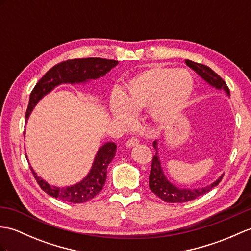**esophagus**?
Masks as SVG:
<instances>
[{"label":"esophagus","instance_id":"34e87169","mask_svg":"<svg viewBox=\"0 0 251 251\" xmlns=\"http://www.w3.org/2000/svg\"><path fill=\"white\" fill-rule=\"evenodd\" d=\"M138 144H139V141H138L136 138H130L129 140H127L126 147L127 148H133V147H136V145H138Z\"/></svg>","mask_w":251,"mask_h":251}]
</instances>
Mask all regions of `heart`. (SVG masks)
<instances>
[{
	"label": "heart",
	"instance_id": "1",
	"mask_svg": "<svg viewBox=\"0 0 251 251\" xmlns=\"http://www.w3.org/2000/svg\"><path fill=\"white\" fill-rule=\"evenodd\" d=\"M194 90V75L187 69L150 67L128 81L124 94L112 92L109 110L114 120L124 125L133 123L136 113L144 109L155 123L169 124L187 107Z\"/></svg>",
	"mask_w": 251,
	"mask_h": 251
}]
</instances>
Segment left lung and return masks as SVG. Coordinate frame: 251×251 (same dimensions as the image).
Segmentation results:
<instances>
[{"label":"left lung","mask_w":251,"mask_h":251,"mask_svg":"<svg viewBox=\"0 0 251 251\" xmlns=\"http://www.w3.org/2000/svg\"><path fill=\"white\" fill-rule=\"evenodd\" d=\"M185 63L188 67L194 69V71L199 75L208 85H211L214 89H216L218 91H224L226 95L230 96V90L228 85L226 84L225 81L221 79L213 69H211L206 65H203V64L192 62L190 60H186ZM153 147L156 151V154L153 157L152 168H151V173L149 176V185L150 189L165 202L183 203L194 200L196 198L206 194L207 191L211 190L215 186H217L224 176L223 174V176H220L216 180H214V182L209 185L204 186V187H178V186L171 183L166 176L164 168L161 167V160L158 153V141H157V140L153 142Z\"/></svg>","instance_id":"1"}]
</instances>
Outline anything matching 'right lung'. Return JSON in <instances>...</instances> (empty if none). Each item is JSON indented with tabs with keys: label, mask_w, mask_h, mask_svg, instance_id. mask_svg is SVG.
Here are the masks:
<instances>
[{
	"label": "right lung",
	"mask_w": 251,
	"mask_h": 251,
	"mask_svg": "<svg viewBox=\"0 0 251 251\" xmlns=\"http://www.w3.org/2000/svg\"><path fill=\"white\" fill-rule=\"evenodd\" d=\"M118 64L119 62L114 60L87 57L65 61L53 66L45 74L33 89L25 113V122H27L36 104L56 86L62 84H85L91 80L106 75ZM115 153L116 144L114 142L104 143L98 149L89 173L80 182L64 187L46 182L43 177L37 176L31 166L30 168L40 188L51 197L65 202L83 203L93 199L101 191L107 178L108 165L114 158ZM25 156L27 157L26 154Z\"/></svg>",
	"instance_id": "obj_1"
}]
</instances>
